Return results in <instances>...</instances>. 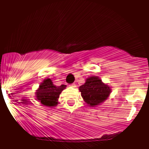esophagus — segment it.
<instances>
[{
	"mask_svg": "<svg viewBox=\"0 0 149 149\" xmlns=\"http://www.w3.org/2000/svg\"><path fill=\"white\" fill-rule=\"evenodd\" d=\"M70 86H71V87H73V88H75L76 87V84H74V83H73V84H70Z\"/></svg>",
	"mask_w": 149,
	"mask_h": 149,
	"instance_id": "obj_1",
	"label": "esophagus"
}]
</instances>
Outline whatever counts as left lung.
I'll list each match as a JSON object with an SVG mask.
<instances>
[{
    "label": "left lung",
    "instance_id": "obj_1",
    "mask_svg": "<svg viewBox=\"0 0 149 149\" xmlns=\"http://www.w3.org/2000/svg\"><path fill=\"white\" fill-rule=\"evenodd\" d=\"M84 102L89 106H95L108 98L111 93L110 88L104 84L98 77L92 76L79 88Z\"/></svg>",
    "mask_w": 149,
    "mask_h": 149
}]
</instances>
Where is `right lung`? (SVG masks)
Returning <instances> with one entry per match:
<instances>
[{
	"instance_id": "1",
	"label": "right lung",
	"mask_w": 149,
	"mask_h": 149,
	"mask_svg": "<svg viewBox=\"0 0 149 149\" xmlns=\"http://www.w3.org/2000/svg\"><path fill=\"white\" fill-rule=\"evenodd\" d=\"M65 88L66 85L65 84L55 86L50 78H47L41 83L38 90L36 91L37 99L45 106L52 107L57 105L59 95Z\"/></svg>"
}]
</instances>
